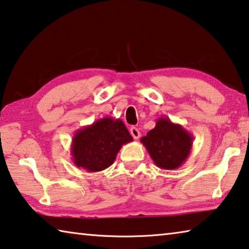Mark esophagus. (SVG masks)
<instances>
[{"label": "esophagus", "mask_w": 249, "mask_h": 249, "mask_svg": "<svg viewBox=\"0 0 249 249\" xmlns=\"http://www.w3.org/2000/svg\"><path fill=\"white\" fill-rule=\"evenodd\" d=\"M129 132H130V135H132V136L134 137V140H138V138H140L141 133H140V130H138V128L130 127Z\"/></svg>", "instance_id": "34e87169"}]
</instances>
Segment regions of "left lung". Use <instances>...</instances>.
<instances>
[{
  "label": "left lung",
  "mask_w": 249,
  "mask_h": 249,
  "mask_svg": "<svg viewBox=\"0 0 249 249\" xmlns=\"http://www.w3.org/2000/svg\"><path fill=\"white\" fill-rule=\"evenodd\" d=\"M155 165L165 170L181 167L191 153L193 136L182 125L159 117L156 126L141 138Z\"/></svg>",
  "instance_id": "8db88e82"
}]
</instances>
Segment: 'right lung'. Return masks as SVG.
I'll return each instance as SVG.
<instances>
[{"instance_id":"1","label":"right lung","mask_w":249,"mask_h":249,"mask_svg":"<svg viewBox=\"0 0 249 249\" xmlns=\"http://www.w3.org/2000/svg\"><path fill=\"white\" fill-rule=\"evenodd\" d=\"M130 142L133 137L123 122L103 117L75 132L70 149L72 161L89 172L102 171L114 162L122 146Z\"/></svg>"}]
</instances>
